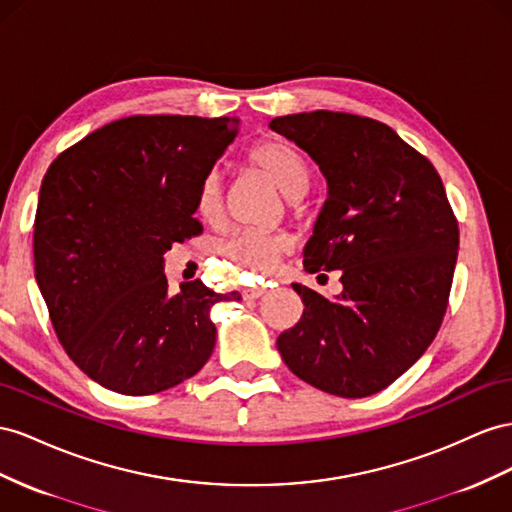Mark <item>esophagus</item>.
Segmentation results:
<instances>
[{"mask_svg":"<svg viewBox=\"0 0 512 512\" xmlns=\"http://www.w3.org/2000/svg\"><path fill=\"white\" fill-rule=\"evenodd\" d=\"M273 288V284L269 282V284H265V286H254V288H243V299L245 301H256V299H260V297H265L269 290Z\"/></svg>","mask_w":512,"mask_h":512,"instance_id":"esophagus-1","label":"esophagus"}]
</instances>
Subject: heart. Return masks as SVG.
Returning <instances> with one entry per match:
<instances>
[{
    "label": "heart",
    "mask_w": 512,
    "mask_h": 512,
    "mask_svg": "<svg viewBox=\"0 0 512 512\" xmlns=\"http://www.w3.org/2000/svg\"><path fill=\"white\" fill-rule=\"evenodd\" d=\"M247 165L262 176H267L288 198L290 206H295V200L301 198L310 187V163L297 148L282 140H265L254 144L247 150ZM196 211L206 224H215L222 217L224 189L222 178H219L217 172H209L202 178L196 196ZM288 250L290 241L284 234H267L254 230L232 234L219 247V252L232 262L234 269L250 273H271L275 265L288 254Z\"/></svg>",
    "instance_id": "1"
}]
</instances>
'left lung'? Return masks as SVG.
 I'll return each mask as SVG.
<instances>
[{
    "instance_id": "left-lung-1",
    "label": "left lung",
    "mask_w": 512,
    "mask_h": 512,
    "mask_svg": "<svg viewBox=\"0 0 512 512\" xmlns=\"http://www.w3.org/2000/svg\"><path fill=\"white\" fill-rule=\"evenodd\" d=\"M319 165L327 200L303 254L308 273L340 275L327 299L303 301L278 351L299 379L327 394L364 398L394 383L444 321L459 254V222L433 163L379 120L344 112L271 120Z\"/></svg>"
}]
</instances>
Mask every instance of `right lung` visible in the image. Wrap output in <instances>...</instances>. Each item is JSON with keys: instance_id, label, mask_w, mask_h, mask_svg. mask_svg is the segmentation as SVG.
<instances>
[{"instance_id": "1", "label": "right lung", "mask_w": 512, "mask_h": 512, "mask_svg": "<svg viewBox=\"0 0 512 512\" xmlns=\"http://www.w3.org/2000/svg\"><path fill=\"white\" fill-rule=\"evenodd\" d=\"M239 122L120 118L49 165L34 219L36 282L64 351L103 388L157 394L209 362V310L226 295L200 280L170 295L163 254L202 232L198 187Z\"/></svg>"}]
</instances>
